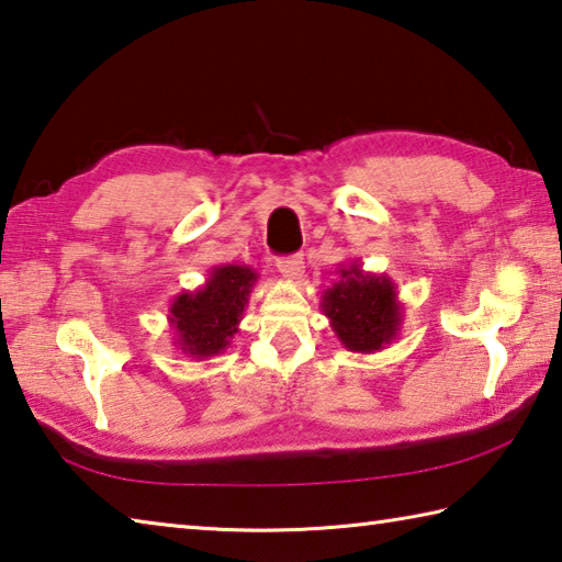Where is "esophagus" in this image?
I'll use <instances>...</instances> for the list:
<instances>
[{
  "label": "esophagus",
  "instance_id": "1",
  "mask_svg": "<svg viewBox=\"0 0 562 562\" xmlns=\"http://www.w3.org/2000/svg\"><path fill=\"white\" fill-rule=\"evenodd\" d=\"M278 270L282 272L284 280L300 282L304 278V260L300 258V255H294V258H282V260H278Z\"/></svg>",
  "mask_w": 562,
  "mask_h": 562
}]
</instances>
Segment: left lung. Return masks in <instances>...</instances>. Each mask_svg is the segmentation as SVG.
<instances>
[{
  "label": "left lung",
  "instance_id": "obj_1",
  "mask_svg": "<svg viewBox=\"0 0 562 562\" xmlns=\"http://www.w3.org/2000/svg\"><path fill=\"white\" fill-rule=\"evenodd\" d=\"M331 288L322 294V312L341 341L353 353L385 349L403 326V304L395 282L385 272L363 270L359 260L339 265Z\"/></svg>",
  "mask_w": 562,
  "mask_h": 562
}]
</instances>
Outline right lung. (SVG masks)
I'll list each match as a JSON object with an SVG mask.
<instances>
[{"label": "right lung", "instance_id": "right-lung-1", "mask_svg": "<svg viewBox=\"0 0 562 562\" xmlns=\"http://www.w3.org/2000/svg\"><path fill=\"white\" fill-rule=\"evenodd\" d=\"M258 284V272L248 265H216L206 282L193 292H181L169 304V326L175 329V346L193 361H206L223 353Z\"/></svg>", "mask_w": 562, "mask_h": 562}]
</instances>
